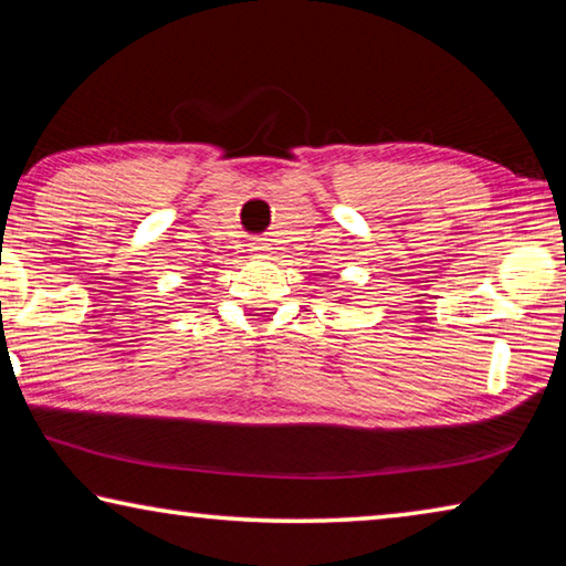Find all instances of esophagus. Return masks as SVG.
<instances>
[{"mask_svg": "<svg viewBox=\"0 0 566 566\" xmlns=\"http://www.w3.org/2000/svg\"><path fill=\"white\" fill-rule=\"evenodd\" d=\"M252 249H254V254H260V256H264L266 252H270V247H266V244H262V242H260V244H254Z\"/></svg>", "mask_w": 566, "mask_h": 566, "instance_id": "obj_1", "label": "esophagus"}]
</instances>
